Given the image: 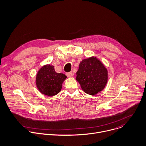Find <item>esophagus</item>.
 <instances>
[{
    "mask_svg": "<svg viewBox=\"0 0 146 146\" xmlns=\"http://www.w3.org/2000/svg\"><path fill=\"white\" fill-rule=\"evenodd\" d=\"M66 75L68 76V77H71L72 76L73 74H72V72H67L66 74Z\"/></svg>",
    "mask_w": 146,
    "mask_h": 146,
    "instance_id": "obj_1",
    "label": "esophagus"
}]
</instances>
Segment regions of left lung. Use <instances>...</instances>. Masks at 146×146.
Masks as SVG:
<instances>
[{
    "label": "left lung",
    "instance_id": "left-lung-1",
    "mask_svg": "<svg viewBox=\"0 0 146 146\" xmlns=\"http://www.w3.org/2000/svg\"><path fill=\"white\" fill-rule=\"evenodd\" d=\"M108 75L104 65L97 57L93 56L82 60L80 63L76 80L86 93L93 96L105 88Z\"/></svg>",
    "mask_w": 146,
    "mask_h": 146
}]
</instances>
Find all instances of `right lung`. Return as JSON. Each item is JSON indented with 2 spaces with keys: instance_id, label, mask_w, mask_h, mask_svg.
I'll return each instance as SVG.
<instances>
[{
  "instance_id": "right-lung-1",
  "label": "right lung",
  "mask_w": 146,
  "mask_h": 146,
  "mask_svg": "<svg viewBox=\"0 0 146 146\" xmlns=\"http://www.w3.org/2000/svg\"><path fill=\"white\" fill-rule=\"evenodd\" d=\"M66 78L64 74L56 72L53 66L47 64L38 71L36 83L38 90L42 94L52 97L61 91L62 84Z\"/></svg>"
}]
</instances>
